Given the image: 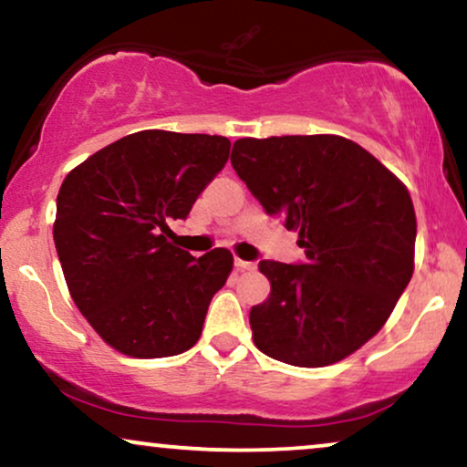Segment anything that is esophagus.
<instances>
[{
  "label": "esophagus",
  "mask_w": 467,
  "mask_h": 467,
  "mask_svg": "<svg viewBox=\"0 0 467 467\" xmlns=\"http://www.w3.org/2000/svg\"><path fill=\"white\" fill-rule=\"evenodd\" d=\"M234 265H235V268H238L240 272H244V270H253V268H255V264H253V262H244V259H240V257H235V259H234Z\"/></svg>",
  "instance_id": "34e87169"
}]
</instances>
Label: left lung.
Masks as SVG:
<instances>
[{
  "label": "left lung",
  "instance_id": "obj_1",
  "mask_svg": "<svg viewBox=\"0 0 467 467\" xmlns=\"http://www.w3.org/2000/svg\"><path fill=\"white\" fill-rule=\"evenodd\" d=\"M232 165L264 210L298 232L306 255L259 262L270 296L248 315L257 349L311 368L348 358L378 335L414 272L408 189L338 135L238 139Z\"/></svg>",
  "mask_w": 467,
  "mask_h": 467
}]
</instances>
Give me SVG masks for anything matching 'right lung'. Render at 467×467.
Here are the masks:
<instances>
[{
  "label": "right lung",
  "mask_w": 467,
  "mask_h": 467,
  "mask_svg": "<svg viewBox=\"0 0 467 467\" xmlns=\"http://www.w3.org/2000/svg\"><path fill=\"white\" fill-rule=\"evenodd\" d=\"M227 137L141 130L72 169L53 225L68 292L105 343L165 358L199 341L234 268L227 248L192 257L167 242L229 159Z\"/></svg>",
  "instance_id": "right-lung-1"
}]
</instances>
